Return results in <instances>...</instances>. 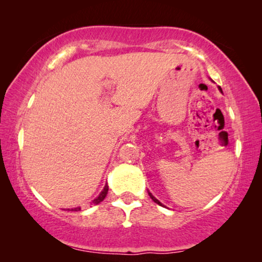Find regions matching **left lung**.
Masks as SVG:
<instances>
[{"instance_id":"left-lung-1","label":"left lung","mask_w":262,"mask_h":262,"mask_svg":"<svg viewBox=\"0 0 262 262\" xmlns=\"http://www.w3.org/2000/svg\"><path fill=\"white\" fill-rule=\"evenodd\" d=\"M220 91L222 92V89H221V88H220ZM148 193H149V196H150V198H151V199L154 200V202H155L156 204H159V205H161V206H163V204H162V203H161V202H159V200H157V199L155 198V196H154V195L151 194V193H150L149 191H148Z\"/></svg>"}]
</instances>
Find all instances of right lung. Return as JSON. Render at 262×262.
Masks as SVG:
<instances>
[{"label": "right lung", "mask_w": 262, "mask_h": 262, "mask_svg": "<svg viewBox=\"0 0 262 262\" xmlns=\"http://www.w3.org/2000/svg\"><path fill=\"white\" fill-rule=\"evenodd\" d=\"M107 192H108V185H105V187H103V189L101 191V193H100V194L96 196V198L93 200V203L95 204V205H98L99 203H101L103 199H105V196L107 195ZM81 210V207H75V209H71V211H80Z\"/></svg>", "instance_id": "right-lung-1"}]
</instances>
